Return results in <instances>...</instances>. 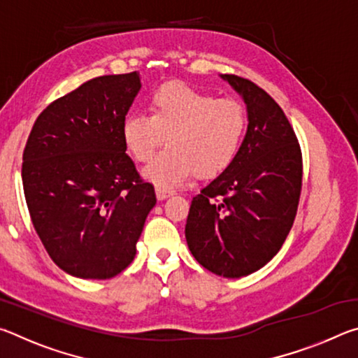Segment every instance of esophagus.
<instances>
[{
  "label": "esophagus",
  "mask_w": 358,
  "mask_h": 358,
  "mask_svg": "<svg viewBox=\"0 0 358 358\" xmlns=\"http://www.w3.org/2000/svg\"><path fill=\"white\" fill-rule=\"evenodd\" d=\"M175 191L171 189V187H162V186H156V197L159 199V201H164V199L173 196Z\"/></svg>",
  "instance_id": "esophagus-1"
}]
</instances>
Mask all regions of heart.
I'll return each instance as SVG.
<instances>
[{
	"label": "heart",
	"mask_w": 358,
	"mask_h": 358,
	"mask_svg": "<svg viewBox=\"0 0 358 358\" xmlns=\"http://www.w3.org/2000/svg\"><path fill=\"white\" fill-rule=\"evenodd\" d=\"M148 107L150 115L129 113L121 134L138 162H148L167 137L169 148L145 171V177L157 186L181 185L194 173L215 178L237 159L248 129L240 101L216 98L172 80L151 92Z\"/></svg>",
	"instance_id": "heart-1"
}]
</instances>
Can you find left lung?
I'll use <instances>...</instances> for the list:
<instances>
[{
  "mask_svg": "<svg viewBox=\"0 0 358 358\" xmlns=\"http://www.w3.org/2000/svg\"><path fill=\"white\" fill-rule=\"evenodd\" d=\"M222 78L243 96L250 124L234 164L192 199L185 235L203 268L240 278L262 268L286 241L300 202L303 159L275 99L248 78Z\"/></svg>",
  "mask_w": 358,
  "mask_h": 358,
  "instance_id": "8db88e82",
  "label": "left lung"
}]
</instances>
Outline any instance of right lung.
I'll return each mask as SVG.
<instances>
[{
    "instance_id": "right-lung-1",
    "label": "right lung",
    "mask_w": 358,
    "mask_h": 358,
    "mask_svg": "<svg viewBox=\"0 0 358 358\" xmlns=\"http://www.w3.org/2000/svg\"><path fill=\"white\" fill-rule=\"evenodd\" d=\"M138 90L137 72L92 78L50 102L28 136L22 180L29 216L48 256L72 276L121 273L156 203L121 134Z\"/></svg>"
}]
</instances>
